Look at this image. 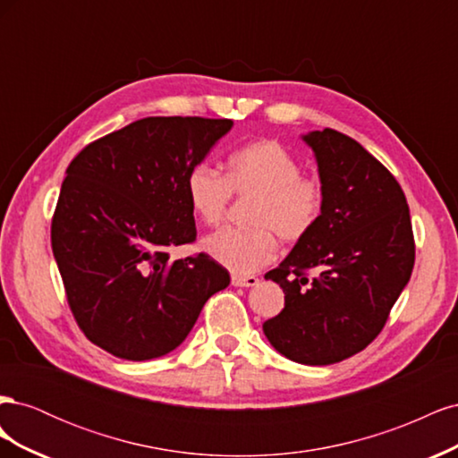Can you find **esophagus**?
Returning a JSON list of instances; mask_svg holds the SVG:
<instances>
[{"instance_id": "obj_1", "label": "esophagus", "mask_w": 458, "mask_h": 458, "mask_svg": "<svg viewBox=\"0 0 458 458\" xmlns=\"http://www.w3.org/2000/svg\"><path fill=\"white\" fill-rule=\"evenodd\" d=\"M231 283H233V286H256L259 283V279H258V276H254V275H248V276L233 275L231 276Z\"/></svg>"}]
</instances>
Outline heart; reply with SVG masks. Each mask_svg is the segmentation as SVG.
Returning a JSON list of instances; mask_svg holds the SVG:
<instances>
[{
    "label": "heart",
    "instance_id": "1",
    "mask_svg": "<svg viewBox=\"0 0 458 458\" xmlns=\"http://www.w3.org/2000/svg\"><path fill=\"white\" fill-rule=\"evenodd\" d=\"M191 210L206 225L227 216L233 195L254 197L246 229H224L204 239V250L233 273L248 275L267 266L279 252V241L300 242L317 227L325 210V187L301 174V162L275 140H259L233 150L227 174L200 162L187 174Z\"/></svg>",
    "mask_w": 458,
    "mask_h": 458
}]
</instances>
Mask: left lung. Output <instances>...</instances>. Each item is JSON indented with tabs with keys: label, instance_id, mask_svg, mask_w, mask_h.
Instances as JSON below:
<instances>
[{
	"label": "left lung",
	"instance_id": "left-lung-1",
	"mask_svg": "<svg viewBox=\"0 0 458 458\" xmlns=\"http://www.w3.org/2000/svg\"><path fill=\"white\" fill-rule=\"evenodd\" d=\"M303 141L315 152L325 210L281 266L266 273L281 284L284 310L263 323V332L296 363L332 365L382 332L411 279L414 237L405 192L382 162L330 128Z\"/></svg>",
	"mask_w": 458,
	"mask_h": 458
}]
</instances>
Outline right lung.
Listing matches in <instances>:
<instances>
[{"instance_id": "add662e5", "label": "right lung", "mask_w": 458, "mask_h": 458, "mask_svg": "<svg viewBox=\"0 0 458 458\" xmlns=\"http://www.w3.org/2000/svg\"><path fill=\"white\" fill-rule=\"evenodd\" d=\"M233 126L229 118L148 116L81 148L51 219V248L86 338L147 361L182 344L231 276L197 241L185 179Z\"/></svg>"}]
</instances>
